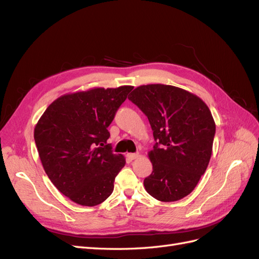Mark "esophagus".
I'll return each instance as SVG.
<instances>
[{
  "mask_svg": "<svg viewBox=\"0 0 259 259\" xmlns=\"http://www.w3.org/2000/svg\"><path fill=\"white\" fill-rule=\"evenodd\" d=\"M126 156H127V159H128L130 161H133V160H135V159L138 158L139 153H127Z\"/></svg>",
  "mask_w": 259,
  "mask_h": 259,
  "instance_id": "esophagus-1",
  "label": "esophagus"
}]
</instances>
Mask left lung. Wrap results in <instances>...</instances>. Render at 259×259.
I'll return each instance as SVG.
<instances>
[{"label": "left lung", "mask_w": 259, "mask_h": 259, "mask_svg": "<svg viewBox=\"0 0 259 259\" xmlns=\"http://www.w3.org/2000/svg\"><path fill=\"white\" fill-rule=\"evenodd\" d=\"M128 99L148 117L155 145L148 155L152 173L146 191L162 202L187 197L205 173L213 150L215 121L200 97L164 84L138 86Z\"/></svg>", "instance_id": "obj_1"}]
</instances>
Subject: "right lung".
<instances>
[{
	"instance_id": "add662e5",
	"label": "right lung",
	"mask_w": 259,
	"mask_h": 259,
	"mask_svg": "<svg viewBox=\"0 0 259 259\" xmlns=\"http://www.w3.org/2000/svg\"><path fill=\"white\" fill-rule=\"evenodd\" d=\"M133 89L124 85L66 94L53 101L35 125L45 173L76 204L98 205L113 191L125 158L112 152L107 128Z\"/></svg>"
}]
</instances>
